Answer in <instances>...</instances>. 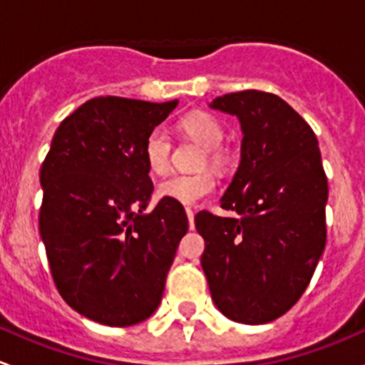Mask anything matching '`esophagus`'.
Listing matches in <instances>:
<instances>
[{
  "mask_svg": "<svg viewBox=\"0 0 365 365\" xmlns=\"http://www.w3.org/2000/svg\"><path fill=\"white\" fill-rule=\"evenodd\" d=\"M186 216H187V223H190V230L195 228V212L191 207H186Z\"/></svg>",
  "mask_w": 365,
  "mask_h": 365,
  "instance_id": "1",
  "label": "esophagus"
}]
</instances>
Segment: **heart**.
I'll list each match as a JSON object with an SVG mask.
<instances>
[{"label": "heart", "mask_w": 365, "mask_h": 365, "mask_svg": "<svg viewBox=\"0 0 365 365\" xmlns=\"http://www.w3.org/2000/svg\"><path fill=\"white\" fill-rule=\"evenodd\" d=\"M179 131L204 148L198 167L210 165L214 168H225L228 156L220 148L225 137L223 126L212 114L205 110H195L182 115L178 123ZM172 138L163 128H155L148 133L144 142V160L155 175H165L170 170ZM216 190V178L210 168H202L195 174H175L165 179L158 186V195L182 205H195Z\"/></svg>", "instance_id": "b5f03b06"}]
</instances>
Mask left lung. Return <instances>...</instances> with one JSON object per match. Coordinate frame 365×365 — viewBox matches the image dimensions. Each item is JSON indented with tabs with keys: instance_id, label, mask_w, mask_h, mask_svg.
Wrapping results in <instances>:
<instances>
[{
	"instance_id": "1",
	"label": "left lung",
	"mask_w": 365,
	"mask_h": 365,
	"mask_svg": "<svg viewBox=\"0 0 365 365\" xmlns=\"http://www.w3.org/2000/svg\"><path fill=\"white\" fill-rule=\"evenodd\" d=\"M210 107L242 128L240 165L221 197L239 217L195 216L200 264L217 309L260 325L292 309L313 277L327 240V175L317 135L279 96L246 89Z\"/></svg>"
}]
</instances>
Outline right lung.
Wrapping results in <instances>:
<instances>
[{
	"mask_svg": "<svg viewBox=\"0 0 365 365\" xmlns=\"http://www.w3.org/2000/svg\"><path fill=\"white\" fill-rule=\"evenodd\" d=\"M165 103L98 96L63 119L40 168V235L52 279L71 309L101 325L151 317L187 232L179 202L153 197L144 142Z\"/></svg>",
	"mask_w": 365,
	"mask_h": 365,
	"instance_id": "add662e5",
	"label": "right lung"
}]
</instances>
